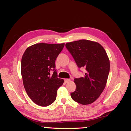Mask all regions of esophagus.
Wrapping results in <instances>:
<instances>
[{
  "label": "esophagus",
  "mask_w": 131,
  "mask_h": 131,
  "mask_svg": "<svg viewBox=\"0 0 131 131\" xmlns=\"http://www.w3.org/2000/svg\"><path fill=\"white\" fill-rule=\"evenodd\" d=\"M70 82V79H65V83H69Z\"/></svg>",
  "instance_id": "esophagus-1"
}]
</instances>
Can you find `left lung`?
<instances>
[{
    "mask_svg": "<svg viewBox=\"0 0 131 131\" xmlns=\"http://www.w3.org/2000/svg\"><path fill=\"white\" fill-rule=\"evenodd\" d=\"M65 46L77 66L86 70L84 77L74 79L77 87L70 94L71 98L80 104H91L99 98L106 84L110 71L107 54L96 41L82 39Z\"/></svg>",
    "mask_w": 131,
    "mask_h": 131,
    "instance_id": "obj_1",
    "label": "left lung"
}]
</instances>
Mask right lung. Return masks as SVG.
I'll return each instance as SVG.
<instances>
[{
  "instance_id": "1",
  "label": "right lung",
  "mask_w": 131,
  "mask_h": 131,
  "mask_svg": "<svg viewBox=\"0 0 131 131\" xmlns=\"http://www.w3.org/2000/svg\"><path fill=\"white\" fill-rule=\"evenodd\" d=\"M65 43H37L25 51L21 62V73L27 95L35 104L47 106L56 99L57 91L63 80L57 78L55 61ZM54 71L50 74V71Z\"/></svg>"
}]
</instances>
